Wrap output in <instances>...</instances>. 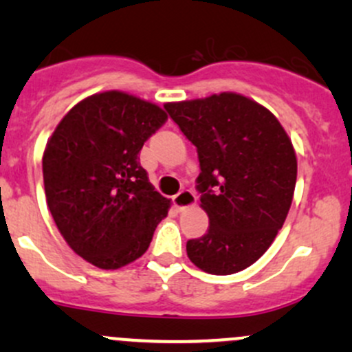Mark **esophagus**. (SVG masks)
<instances>
[{
	"label": "esophagus",
	"instance_id": "34e87169",
	"mask_svg": "<svg viewBox=\"0 0 352 352\" xmlns=\"http://www.w3.org/2000/svg\"><path fill=\"white\" fill-rule=\"evenodd\" d=\"M173 205H175V208L179 210H185L188 207H193L195 205V195H193L192 190H182V192L177 193L175 197H173Z\"/></svg>",
	"mask_w": 352,
	"mask_h": 352
}]
</instances>
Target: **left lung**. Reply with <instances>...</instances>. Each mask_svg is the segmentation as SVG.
Masks as SVG:
<instances>
[{"label": "left lung", "mask_w": 352, "mask_h": 352, "mask_svg": "<svg viewBox=\"0 0 352 352\" xmlns=\"http://www.w3.org/2000/svg\"><path fill=\"white\" fill-rule=\"evenodd\" d=\"M164 107L199 152L197 188L210 228L187 241L190 261L210 274L241 272L270 248L292 207V139L268 109L236 92Z\"/></svg>", "instance_id": "1"}]
</instances>
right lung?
Returning a JSON list of instances; mask_svg holds the SVG:
<instances>
[{
	"label": "right lung",
	"mask_w": 352,
	"mask_h": 352,
	"mask_svg": "<svg viewBox=\"0 0 352 352\" xmlns=\"http://www.w3.org/2000/svg\"><path fill=\"white\" fill-rule=\"evenodd\" d=\"M167 112L122 91L89 96L63 117L43 155L46 201L66 243L100 270L147 252L170 200L140 167L144 142Z\"/></svg>",
	"instance_id": "add662e5"
}]
</instances>
